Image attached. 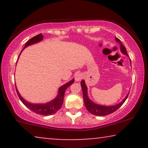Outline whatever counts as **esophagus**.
<instances>
[{"label": "esophagus", "mask_w": 148, "mask_h": 148, "mask_svg": "<svg viewBox=\"0 0 148 148\" xmlns=\"http://www.w3.org/2000/svg\"><path fill=\"white\" fill-rule=\"evenodd\" d=\"M83 77V75L82 73H77L75 75V81L76 82H78V81L81 80Z\"/></svg>", "instance_id": "34e87169"}]
</instances>
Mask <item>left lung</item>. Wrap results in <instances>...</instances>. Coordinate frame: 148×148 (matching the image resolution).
Wrapping results in <instances>:
<instances>
[{
  "mask_svg": "<svg viewBox=\"0 0 148 148\" xmlns=\"http://www.w3.org/2000/svg\"><path fill=\"white\" fill-rule=\"evenodd\" d=\"M115 40L118 42L120 45V49L121 52L125 55L128 56V54L127 52L126 48L125 47L124 45L121 43V40L119 39V38H115ZM81 86H82V92H83V96H84V104L86 106L87 110H88L89 112H90L91 114L96 115V116H106V115L110 114L111 113L114 112L116 110L120 108V107L123 104V103L125 102V100H127V97L129 96L128 93L126 97L123 99L122 102H121L119 104L116 105H114V106H102V105H99L97 104L96 103L93 102L92 100H90L89 97L88 96V88H87L86 84H85V81L82 80L81 82Z\"/></svg>",
  "mask_w": 148,
  "mask_h": 148,
  "instance_id": "left-lung-1",
  "label": "left lung"
}]
</instances>
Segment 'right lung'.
Here are the masks:
<instances>
[{
    "label": "right lung",
    "instance_id": "1",
    "mask_svg": "<svg viewBox=\"0 0 148 148\" xmlns=\"http://www.w3.org/2000/svg\"><path fill=\"white\" fill-rule=\"evenodd\" d=\"M42 39H43V35L42 34H38V35L34 36V37L31 38L29 41L27 42V43L25 45V48H26L28 46L32 45V44L38 43V42L42 41ZM74 81V79H73L71 81H70V82L66 83V84H64L63 86L60 87L59 89H58L57 96L54 99H53V100L50 101V102L46 103V104H32V103L27 102V101L22 98L19 92H18L16 86L15 88L18 96H19L20 100H21V102H23V104L26 107H27L28 108L36 113V114L43 115V116H48V115L55 114L61 108L62 103H63V98L64 93H65V90L68 87H69L72 84H73Z\"/></svg>",
    "mask_w": 148,
    "mask_h": 148
}]
</instances>
